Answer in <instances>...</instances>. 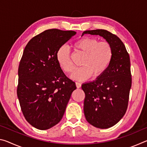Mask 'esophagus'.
Listing matches in <instances>:
<instances>
[{
    "mask_svg": "<svg viewBox=\"0 0 147 147\" xmlns=\"http://www.w3.org/2000/svg\"><path fill=\"white\" fill-rule=\"evenodd\" d=\"M76 86L77 88H80L81 87L82 84H81V83H80V82H76Z\"/></svg>",
    "mask_w": 147,
    "mask_h": 147,
    "instance_id": "1",
    "label": "esophagus"
}]
</instances>
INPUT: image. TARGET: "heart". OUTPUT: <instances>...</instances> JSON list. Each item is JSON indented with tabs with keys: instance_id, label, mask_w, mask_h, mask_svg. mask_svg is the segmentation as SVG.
<instances>
[{
	"instance_id": "obj_1",
	"label": "heart",
	"mask_w": 147,
	"mask_h": 147,
	"mask_svg": "<svg viewBox=\"0 0 147 147\" xmlns=\"http://www.w3.org/2000/svg\"><path fill=\"white\" fill-rule=\"evenodd\" d=\"M74 48L77 53L84 54L80 63L81 67L76 69L71 78L84 81L93 76L98 78L105 73L113 58V49L108 42L100 41L97 39L84 37L76 41ZM57 60L65 73H71L74 69L69 50L62 46L57 52Z\"/></svg>"
}]
</instances>
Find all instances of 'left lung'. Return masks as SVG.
Here are the masks:
<instances>
[{
  "mask_svg": "<svg viewBox=\"0 0 147 147\" xmlns=\"http://www.w3.org/2000/svg\"><path fill=\"white\" fill-rule=\"evenodd\" d=\"M84 34L102 37L113 49L112 60L105 73L82 86L86 94L84 111L87 121L94 127L108 128L123 118L128 108L131 86L130 56L121 39L106 30H86Z\"/></svg>",
  "mask_w": 147,
  "mask_h": 147,
  "instance_id": "obj_1",
  "label": "left lung"
}]
</instances>
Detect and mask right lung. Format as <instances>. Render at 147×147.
I'll use <instances>...</instances> for the list:
<instances>
[{
    "mask_svg": "<svg viewBox=\"0 0 147 147\" xmlns=\"http://www.w3.org/2000/svg\"><path fill=\"white\" fill-rule=\"evenodd\" d=\"M76 34L47 30L31 39L24 50L18 69L17 96L26 120L39 130H47L61 121L76 89L56 56L58 49Z\"/></svg>",
    "mask_w": 147,
    "mask_h": 147,
    "instance_id": "add662e5",
    "label": "right lung"
}]
</instances>
